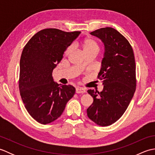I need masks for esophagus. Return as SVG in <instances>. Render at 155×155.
I'll use <instances>...</instances> for the list:
<instances>
[{
    "instance_id": "1",
    "label": "esophagus",
    "mask_w": 155,
    "mask_h": 155,
    "mask_svg": "<svg viewBox=\"0 0 155 155\" xmlns=\"http://www.w3.org/2000/svg\"><path fill=\"white\" fill-rule=\"evenodd\" d=\"M86 92V89L84 88H82V87H77L76 88V93L77 94H79V93H84Z\"/></svg>"
}]
</instances>
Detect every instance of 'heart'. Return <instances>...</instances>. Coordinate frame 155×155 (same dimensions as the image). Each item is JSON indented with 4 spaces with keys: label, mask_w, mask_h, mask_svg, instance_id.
<instances>
[{
    "label": "heart",
    "mask_w": 155,
    "mask_h": 155,
    "mask_svg": "<svg viewBox=\"0 0 155 155\" xmlns=\"http://www.w3.org/2000/svg\"><path fill=\"white\" fill-rule=\"evenodd\" d=\"M83 50L84 52L88 51H91V50H98V46L97 42L94 41L93 39H91V38H87L86 40L84 41L83 42ZM72 50V47H69L67 51H66V54H68Z\"/></svg>",
    "instance_id": "b5f03b06"
}]
</instances>
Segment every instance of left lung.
<instances>
[{
	"mask_svg": "<svg viewBox=\"0 0 155 155\" xmlns=\"http://www.w3.org/2000/svg\"><path fill=\"white\" fill-rule=\"evenodd\" d=\"M91 35L103 41L104 54L98 78L103 91L88 90L93 103L87 108L88 117L97 124L107 127L124 114L136 90V64L129 42L114 28H101Z\"/></svg>",
	"mask_w": 155,
	"mask_h": 155,
	"instance_id": "obj_1",
	"label": "left lung"
}]
</instances>
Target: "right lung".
Wrapping results in <instances>:
<instances>
[{"instance_id":"obj_1","label":"right lung","mask_w":155,"mask_h":155,"mask_svg":"<svg viewBox=\"0 0 155 155\" xmlns=\"http://www.w3.org/2000/svg\"><path fill=\"white\" fill-rule=\"evenodd\" d=\"M80 33L43 29L23 48L20 60V94L28 113L39 123L47 124L57 120L74 96L75 88L55 83L52 72Z\"/></svg>"}]
</instances>
